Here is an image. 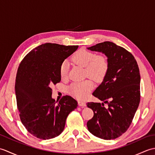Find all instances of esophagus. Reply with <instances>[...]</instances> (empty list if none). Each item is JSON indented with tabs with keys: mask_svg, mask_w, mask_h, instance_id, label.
<instances>
[{
	"mask_svg": "<svg viewBox=\"0 0 155 155\" xmlns=\"http://www.w3.org/2000/svg\"><path fill=\"white\" fill-rule=\"evenodd\" d=\"M78 104H79V106H81V107H86V103H84V102L82 101H78Z\"/></svg>",
	"mask_w": 155,
	"mask_h": 155,
	"instance_id": "obj_1",
	"label": "esophagus"
}]
</instances>
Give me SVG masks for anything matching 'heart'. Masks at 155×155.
<instances>
[{"label":"heart","instance_id":"1","mask_svg":"<svg viewBox=\"0 0 155 155\" xmlns=\"http://www.w3.org/2000/svg\"><path fill=\"white\" fill-rule=\"evenodd\" d=\"M72 61L75 64L84 67L86 77L91 78L95 82L103 81L109 68L108 58L103 54H96L85 50H79L72 56ZM68 66L64 61L60 67V76L62 79L68 78ZM92 79H87L82 82L72 83L68 87V92L72 96L78 99H84L89 96L94 88V83Z\"/></svg>","mask_w":155,"mask_h":155}]
</instances>
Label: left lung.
<instances>
[{
	"label": "left lung",
	"mask_w": 155,
	"mask_h": 155,
	"mask_svg": "<svg viewBox=\"0 0 155 155\" xmlns=\"http://www.w3.org/2000/svg\"><path fill=\"white\" fill-rule=\"evenodd\" d=\"M102 52L108 58L109 68L102 83L93 95L104 103L89 102L87 105L94 116L87 122L93 135L114 139L124 133L132 123L140 99L139 66L130 52L112 42L105 41L88 48Z\"/></svg>",
	"instance_id": "1"
}]
</instances>
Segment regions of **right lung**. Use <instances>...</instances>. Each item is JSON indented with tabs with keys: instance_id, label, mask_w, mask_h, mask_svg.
I'll use <instances>...</instances> for the list:
<instances>
[{
	"instance_id": "1",
	"label": "right lung",
	"mask_w": 155,
	"mask_h": 155,
	"mask_svg": "<svg viewBox=\"0 0 155 155\" xmlns=\"http://www.w3.org/2000/svg\"><path fill=\"white\" fill-rule=\"evenodd\" d=\"M78 46L42 44L22 59L15 82L16 104L22 123L29 133L47 140L63 131L69 113L78 106L74 98L65 95L57 102L51 87L61 81L60 67Z\"/></svg>"
}]
</instances>
